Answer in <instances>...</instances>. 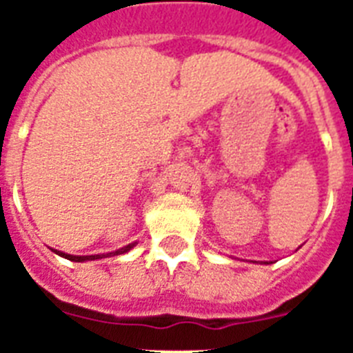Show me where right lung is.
<instances>
[{"label": "right lung", "mask_w": 353, "mask_h": 353, "mask_svg": "<svg viewBox=\"0 0 353 353\" xmlns=\"http://www.w3.org/2000/svg\"><path fill=\"white\" fill-rule=\"evenodd\" d=\"M135 243H130V245L122 247V249H117V251L113 252H106V254H90V256H77V254H68V252H62V251H57V249H52V252H57L58 256L62 258H68L71 262H90V260H101V258H108V256H119V254H124L128 252Z\"/></svg>", "instance_id": "right-lung-1"}]
</instances>
